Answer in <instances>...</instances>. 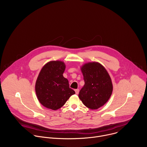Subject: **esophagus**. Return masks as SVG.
Wrapping results in <instances>:
<instances>
[{"mask_svg":"<svg viewBox=\"0 0 147 147\" xmlns=\"http://www.w3.org/2000/svg\"><path fill=\"white\" fill-rule=\"evenodd\" d=\"M79 92V89H77V90H75V93L76 95H78Z\"/></svg>","mask_w":147,"mask_h":147,"instance_id":"esophagus-1","label":"esophagus"}]
</instances>
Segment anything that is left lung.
<instances>
[{
    "mask_svg": "<svg viewBox=\"0 0 147 147\" xmlns=\"http://www.w3.org/2000/svg\"><path fill=\"white\" fill-rule=\"evenodd\" d=\"M80 69L85 84L79 92V98L87 108L97 109L103 106L112 95L111 77L104 66L96 61L85 63Z\"/></svg>",
    "mask_w": 147,
    "mask_h": 147,
    "instance_id": "8db88e82",
    "label": "left lung"
}]
</instances>
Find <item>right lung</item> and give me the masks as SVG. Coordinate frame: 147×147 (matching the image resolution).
Here are the masks:
<instances>
[{
    "label": "right lung",
    "mask_w": 147,
    "mask_h": 147,
    "mask_svg": "<svg viewBox=\"0 0 147 147\" xmlns=\"http://www.w3.org/2000/svg\"><path fill=\"white\" fill-rule=\"evenodd\" d=\"M65 69L63 61H50L39 74L35 83L36 96L40 104L48 109L55 111L60 108L75 94L63 75Z\"/></svg>",
    "instance_id": "obj_1"
}]
</instances>
